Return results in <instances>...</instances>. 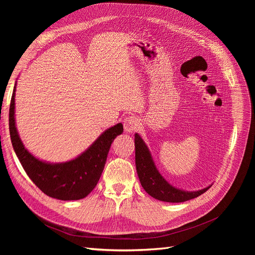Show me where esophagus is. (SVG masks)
Here are the masks:
<instances>
[{
  "mask_svg": "<svg viewBox=\"0 0 255 255\" xmlns=\"http://www.w3.org/2000/svg\"><path fill=\"white\" fill-rule=\"evenodd\" d=\"M139 128V122L134 116L128 117L124 120V129L128 133H132Z\"/></svg>",
  "mask_w": 255,
  "mask_h": 255,
  "instance_id": "1",
  "label": "esophagus"
}]
</instances>
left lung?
Returning a JSON list of instances; mask_svg holds the SVG:
<instances>
[{
  "mask_svg": "<svg viewBox=\"0 0 255 255\" xmlns=\"http://www.w3.org/2000/svg\"><path fill=\"white\" fill-rule=\"evenodd\" d=\"M135 165L137 176L145 192L166 203H183L205 193L211 186L197 191H184L171 186L158 171L152 155L142 138L135 133Z\"/></svg>",
  "mask_w": 255,
  "mask_h": 255,
  "instance_id": "8db88e82",
  "label": "left lung"
}]
</instances>
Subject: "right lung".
Masks as SVG:
<instances>
[{"label":"right lung","instance_id":"1","mask_svg":"<svg viewBox=\"0 0 255 255\" xmlns=\"http://www.w3.org/2000/svg\"><path fill=\"white\" fill-rule=\"evenodd\" d=\"M15 88L16 85L10 102L9 131L13 149L26 175L40 190L52 198L77 200L86 197L96 187L111 145L114 139L123 133V125L119 123L105 130L88 150L70 161H42L26 150L19 138L14 118Z\"/></svg>","mask_w":255,"mask_h":255}]
</instances>
